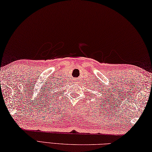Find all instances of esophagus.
<instances>
[{
    "label": "esophagus",
    "instance_id": "34e87169",
    "mask_svg": "<svg viewBox=\"0 0 152 152\" xmlns=\"http://www.w3.org/2000/svg\"><path fill=\"white\" fill-rule=\"evenodd\" d=\"M76 81H76V79H75V82H76Z\"/></svg>",
    "mask_w": 152,
    "mask_h": 152
}]
</instances>
